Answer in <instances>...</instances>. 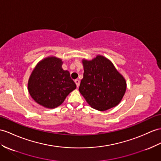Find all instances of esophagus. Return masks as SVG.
<instances>
[{
    "label": "esophagus",
    "mask_w": 161,
    "mask_h": 161,
    "mask_svg": "<svg viewBox=\"0 0 161 161\" xmlns=\"http://www.w3.org/2000/svg\"><path fill=\"white\" fill-rule=\"evenodd\" d=\"M74 82H75V83L76 85V87H79V85H80V80L78 79H76L75 80H74Z\"/></svg>",
    "instance_id": "esophagus-1"
}]
</instances>
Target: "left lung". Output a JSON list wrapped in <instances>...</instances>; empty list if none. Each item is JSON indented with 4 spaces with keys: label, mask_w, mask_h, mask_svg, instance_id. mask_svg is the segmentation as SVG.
<instances>
[{
    "label": "left lung",
    "mask_w": 161,
    "mask_h": 161,
    "mask_svg": "<svg viewBox=\"0 0 161 161\" xmlns=\"http://www.w3.org/2000/svg\"><path fill=\"white\" fill-rule=\"evenodd\" d=\"M83 78L79 92L87 103L100 111L115 107L126 92V83L112 63L103 56L83 61Z\"/></svg>",
    "instance_id": "left-lung-1"
}]
</instances>
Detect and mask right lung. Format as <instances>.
<instances>
[{
  "instance_id": "1",
  "label": "right lung",
  "mask_w": 161,
  "mask_h": 161,
  "mask_svg": "<svg viewBox=\"0 0 161 161\" xmlns=\"http://www.w3.org/2000/svg\"><path fill=\"white\" fill-rule=\"evenodd\" d=\"M61 65L60 58L48 57L39 63L31 74L28 84L29 93L43 107H57L76 88L69 72L63 69Z\"/></svg>"
}]
</instances>
